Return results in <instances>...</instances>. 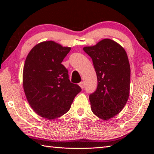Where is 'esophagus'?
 Segmentation results:
<instances>
[{
  "label": "esophagus",
  "instance_id": "obj_1",
  "mask_svg": "<svg viewBox=\"0 0 154 154\" xmlns=\"http://www.w3.org/2000/svg\"><path fill=\"white\" fill-rule=\"evenodd\" d=\"M79 86L82 88V89H83V88H84V83H83V82H80V83H79Z\"/></svg>",
  "mask_w": 154,
  "mask_h": 154
}]
</instances>
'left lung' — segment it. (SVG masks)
Wrapping results in <instances>:
<instances>
[{
  "label": "left lung",
  "mask_w": 154,
  "mask_h": 154,
  "mask_svg": "<svg viewBox=\"0 0 154 154\" xmlns=\"http://www.w3.org/2000/svg\"><path fill=\"white\" fill-rule=\"evenodd\" d=\"M83 50L92 58L97 75V88L89 96L92 111L107 120L122 110L128 99L130 67L126 52L109 38Z\"/></svg>",
  "instance_id": "8db88e82"
}]
</instances>
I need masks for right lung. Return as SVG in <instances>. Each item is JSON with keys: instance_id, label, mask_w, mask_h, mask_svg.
Listing matches in <instances>:
<instances>
[{"instance_id": "1", "label": "right lung", "mask_w": 154, "mask_h": 154, "mask_svg": "<svg viewBox=\"0 0 154 154\" xmlns=\"http://www.w3.org/2000/svg\"><path fill=\"white\" fill-rule=\"evenodd\" d=\"M71 50L54 41L35 45L26 59L23 86L31 107L38 116L54 119L69 110L82 88L71 82L62 62Z\"/></svg>"}]
</instances>
